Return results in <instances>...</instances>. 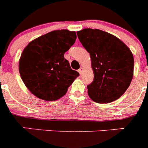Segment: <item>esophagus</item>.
Returning a JSON list of instances; mask_svg holds the SVG:
<instances>
[{"instance_id": "esophagus-1", "label": "esophagus", "mask_w": 148, "mask_h": 148, "mask_svg": "<svg viewBox=\"0 0 148 148\" xmlns=\"http://www.w3.org/2000/svg\"><path fill=\"white\" fill-rule=\"evenodd\" d=\"M82 71H83V68H82V67H80V69H79V70H78V73H80V75H81V74H82Z\"/></svg>"}]
</instances>
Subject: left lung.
Wrapping results in <instances>:
<instances>
[{
    "label": "left lung",
    "instance_id": "obj_1",
    "mask_svg": "<svg viewBox=\"0 0 148 148\" xmlns=\"http://www.w3.org/2000/svg\"><path fill=\"white\" fill-rule=\"evenodd\" d=\"M82 46L90 53L94 78L87 85L88 95L97 103H110L129 87L134 59L130 49L114 35L102 30L84 29L77 32Z\"/></svg>",
    "mask_w": 148,
    "mask_h": 148
}]
</instances>
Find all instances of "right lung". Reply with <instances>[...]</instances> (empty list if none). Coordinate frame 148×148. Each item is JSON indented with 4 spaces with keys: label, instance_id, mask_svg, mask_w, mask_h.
<instances>
[{
    "label": "right lung",
    "instance_id": "1",
    "mask_svg": "<svg viewBox=\"0 0 148 148\" xmlns=\"http://www.w3.org/2000/svg\"><path fill=\"white\" fill-rule=\"evenodd\" d=\"M75 40V32L56 30L33 40L23 49L19 72L26 87L36 97L57 100L79 76L64 58V53Z\"/></svg>",
    "mask_w": 148,
    "mask_h": 148
}]
</instances>
